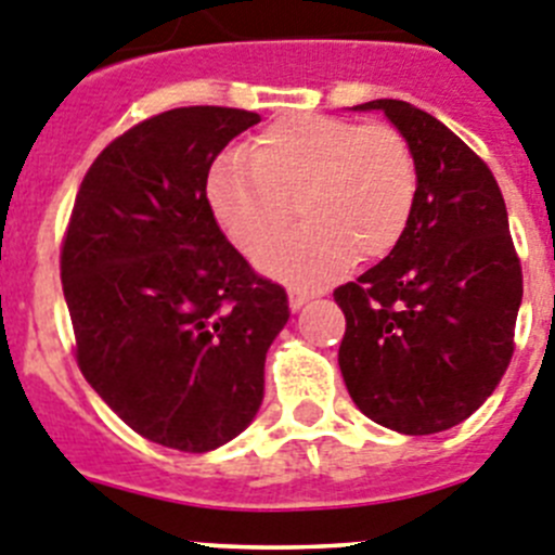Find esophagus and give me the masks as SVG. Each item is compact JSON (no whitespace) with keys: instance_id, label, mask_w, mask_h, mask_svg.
<instances>
[{"instance_id":"34e87169","label":"esophagus","mask_w":555,"mask_h":555,"mask_svg":"<svg viewBox=\"0 0 555 555\" xmlns=\"http://www.w3.org/2000/svg\"><path fill=\"white\" fill-rule=\"evenodd\" d=\"M308 302V294L306 292H288V308L292 311H300L302 306Z\"/></svg>"}]
</instances>
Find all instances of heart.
<instances>
[{"label": "heart", "mask_w": 555, "mask_h": 555, "mask_svg": "<svg viewBox=\"0 0 555 555\" xmlns=\"http://www.w3.org/2000/svg\"><path fill=\"white\" fill-rule=\"evenodd\" d=\"M416 158L391 125L294 113L255 139L253 164L224 155L205 180L208 208L233 247L261 253L298 205L304 228L258 258V269L317 288L356 255L377 261L403 242L416 205Z\"/></svg>", "instance_id": "1"}]
</instances>
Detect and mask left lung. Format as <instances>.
Listing matches in <instances>:
<instances>
[{
    "instance_id": "obj_1",
    "label": "left lung",
    "mask_w": 555,
    "mask_h": 555,
    "mask_svg": "<svg viewBox=\"0 0 555 555\" xmlns=\"http://www.w3.org/2000/svg\"><path fill=\"white\" fill-rule=\"evenodd\" d=\"M409 139L416 205L403 242L333 292L347 331L338 370L372 423L428 436L483 405L514 352L522 269L498 180L453 130L411 102L372 100Z\"/></svg>"
}]
</instances>
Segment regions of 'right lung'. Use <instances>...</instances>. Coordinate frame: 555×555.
<instances>
[{
	"instance_id": "add662e5",
	"label": "right lung",
	"mask_w": 555,
	"mask_h": 555,
	"mask_svg": "<svg viewBox=\"0 0 555 555\" xmlns=\"http://www.w3.org/2000/svg\"><path fill=\"white\" fill-rule=\"evenodd\" d=\"M261 116L175 107L107 144L77 191L61 281L77 364L135 434L208 453L263 400L288 297L249 269L205 199L219 152Z\"/></svg>"
}]
</instances>
